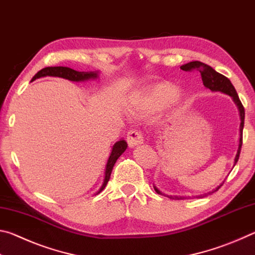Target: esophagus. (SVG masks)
<instances>
[{
  "instance_id": "34e87169",
  "label": "esophagus",
  "mask_w": 255,
  "mask_h": 255,
  "mask_svg": "<svg viewBox=\"0 0 255 255\" xmlns=\"http://www.w3.org/2000/svg\"><path fill=\"white\" fill-rule=\"evenodd\" d=\"M127 141L129 147H135L143 143V133L138 130H130L127 133Z\"/></svg>"
}]
</instances>
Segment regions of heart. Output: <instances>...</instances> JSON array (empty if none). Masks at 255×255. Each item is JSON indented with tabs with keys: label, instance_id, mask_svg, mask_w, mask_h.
<instances>
[{
	"label": "heart",
	"instance_id": "obj_1",
	"mask_svg": "<svg viewBox=\"0 0 255 255\" xmlns=\"http://www.w3.org/2000/svg\"><path fill=\"white\" fill-rule=\"evenodd\" d=\"M183 94L169 82H155L133 92L129 107L136 115H148L158 108L171 110L182 101Z\"/></svg>",
	"mask_w": 255,
	"mask_h": 255
}]
</instances>
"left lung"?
<instances>
[{
    "label": "left lung",
    "instance_id": "left-lung-1",
    "mask_svg": "<svg viewBox=\"0 0 255 255\" xmlns=\"http://www.w3.org/2000/svg\"><path fill=\"white\" fill-rule=\"evenodd\" d=\"M181 70H183L185 72L188 71H198L201 74V80L204 82V85L206 86L207 89H209L210 91L213 92H222V93H225L227 96L232 97L233 101L237 107V109H239L240 112V119H241V124H240V140H239V148H237V153H236V156L234 158V166L235 164L239 161V157H240V153H241V147H242V140H243V127H244V118H245V111H244V107L242 105V102L240 100L239 96H237V92L234 86H233L232 82L227 79L226 76H224L222 74H219L218 72H216L213 67L207 65L205 63H201L199 60H195V62H190L188 64H184L180 67ZM224 183V181H223ZM223 183H221L218 185L217 188H215L214 190H211L208 193H205V195H200V196H197V198H204L208 195H211V193H214L217 191V190L222 187ZM154 189L155 191H156L158 195H163V193L159 191V190L155 187L154 185ZM165 196V195H164ZM170 199H175V200H180V199H183L185 197H181V196H167Z\"/></svg>",
    "mask_w": 255,
    "mask_h": 255
}]
</instances>
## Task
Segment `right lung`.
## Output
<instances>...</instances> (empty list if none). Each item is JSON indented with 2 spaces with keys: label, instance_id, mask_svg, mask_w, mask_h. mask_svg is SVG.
<instances>
[{
  "label": "right lung",
  "instance_id": "right-lung-1",
  "mask_svg": "<svg viewBox=\"0 0 255 255\" xmlns=\"http://www.w3.org/2000/svg\"><path fill=\"white\" fill-rule=\"evenodd\" d=\"M45 76H54V77H62V79H65L68 81L73 82H83L88 80H97L99 79V72H79L75 70H72L70 67H63V66H54V67H45L37 73L36 75L32 77L31 81H34L37 79H40V77ZM127 148V143L126 140L120 139L117 143L112 146L111 153L109 155V158H108L107 164H106V170H105V179H103L102 185L100 189L96 192V195L100 193L103 189L106 188L108 181L110 179L112 169H114L115 163L117 162L120 155H122L125 150Z\"/></svg>",
  "mask_w": 255,
  "mask_h": 255
}]
</instances>
